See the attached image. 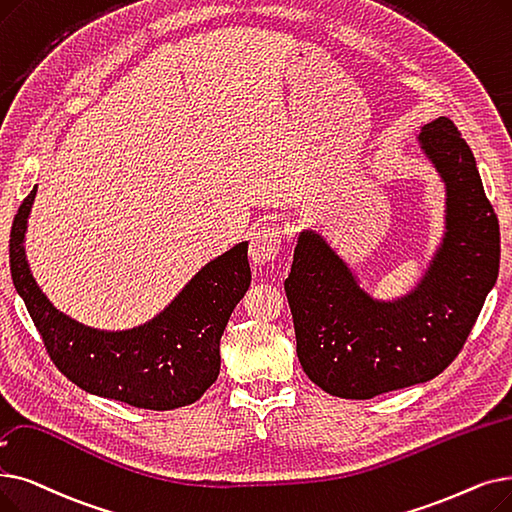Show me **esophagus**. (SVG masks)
Listing matches in <instances>:
<instances>
[{
    "instance_id": "34e87169",
    "label": "esophagus",
    "mask_w": 512,
    "mask_h": 512,
    "mask_svg": "<svg viewBox=\"0 0 512 512\" xmlns=\"http://www.w3.org/2000/svg\"><path fill=\"white\" fill-rule=\"evenodd\" d=\"M282 244V236L276 228H259L251 236L249 255L253 263H268L274 261Z\"/></svg>"
}]
</instances>
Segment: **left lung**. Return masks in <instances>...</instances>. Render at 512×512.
Instances as JSON below:
<instances>
[{
  "label": "left lung",
  "mask_w": 512,
  "mask_h": 512,
  "mask_svg": "<svg viewBox=\"0 0 512 512\" xmlns=\"http://www.w3.org/2000/svg\"><path fill=\"white\" fill-rule=\"evenodd\" d=\"M443 186V234L420 280L379 299L318 230L299 232L284 291L305 374L330 395L370 399L427 383L462 349L500 265L498 217L469 144L448 117L420 127Z\"/></svg>",
  "instance_id": "1"
}]
</instances>
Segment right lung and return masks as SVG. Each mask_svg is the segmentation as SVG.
I'll return each instance as SVG.
<instances>
[{"label": "right lung", "mask_w": 512, "mask_h": 512, "mask_svg": "<svg viewBox=\"0 0 512 512\" xmlns=\"http://www.w3.org/2000/svg\"><path fill=\"white\" fill-rule=\"evenodd\" d=\"M37 184L22 201L10 232V274L56 368L83 391L144 410L194 404L219 376V339L249 291V242L203 265L152 320L127 330L85 326L41 291L25 240Z\"/></svg>", "instance_id": "obj_1"}]
</instances>
